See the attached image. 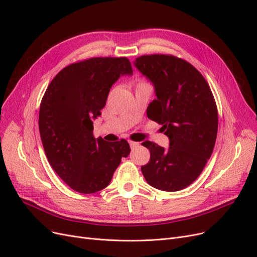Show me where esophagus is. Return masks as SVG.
<instances>
[{"instance_id": "esophagus-1", "label": "esophagus", "mask_w": 257, "mask_h": 257, "mask_svg": "<svg viewBox=\"0 0 257 257\" xmlns=\"http://www.w3.org/2000/svg\"><path fill=\"white\" fill-rule=\"evenodd\" d=\"M130 143V146H131V148L132 149H134V148H136V147H138L139 146V144L138 143H135V142H128Z\"/></svg>"}]
</instances>
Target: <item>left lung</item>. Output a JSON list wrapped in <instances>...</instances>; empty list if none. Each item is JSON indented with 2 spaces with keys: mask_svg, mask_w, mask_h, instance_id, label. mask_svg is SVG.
<instances>
[{
  "mask_svg": "<svg viewBox=\"0 0 257 257\" xmlns=\"http://www.w3.org/2000/svg\"><path fill=\"white\" fill-rule=\"evenodd\" d=\"M134 65L155 89L148 118L162 124L169 138L168 149L142 144L150 151L143 175L155 189L180 191L198 178L215 145L219 119L211 89L192 64L170 54L142 56Z\"/></svg>",
  "mask_w": 257,
  "mask_h": 257,
  "instance_id": "1",
  "label": "left lung"
}]
</instances>
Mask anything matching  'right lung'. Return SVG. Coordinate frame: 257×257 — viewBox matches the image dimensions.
<instances>
[{
	"instance_id": "add662e5",
	"label": "right lung",
	"mask_w": 257,
	"mask_h": 257,
	"mask_svg": "<svg viewBox=\"0 0 257 257\" xmlns=\"http://www.w3.org/2000/svg\"><path fill=\"white\" fill-rule=\"evenodd\" d=\"M132 74L127 58H91L64 67L45 92L38 126L46 157L76 192L105 189L130 154L125 139L107 143L93 136V120L100 115L111 85Z\"/></svg>"
}]
</instances>
